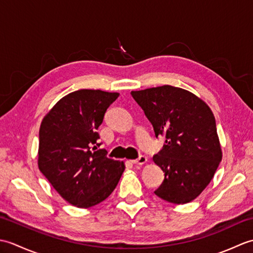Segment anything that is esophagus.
Here are the masks:
<instances>
[{
	"label": "esophagus",
	"instance_id": "obj_1",
	"mask_svg": "<svg viewBox=\"0 0 253 253\" xmlns=\"http://www.w3.org/2000/svg\"><path fill=\"white\" fill-rule=\"evenodd\" d=\"M147 161H148V159L144 157V155H141V157H139L137 160H132L131 163L133 165H143L147 163Z\"/></svg>",
	"mask_w": 253,
	"mask_h": 253
}]
</instances>
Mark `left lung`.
<instances>
[{
	"label": "left lung",
	"mask_w": 253,
	"mask_h": 253,
	"mask_svg": "<svg viewBox=\"0 0 253 253\" xmlns=\"http://www.w3.org/2000/svg\"><path fill=\"white\" fill-rule=\"evenodd\" d=\"M131 95L152 124L155 137H165L162 150L153 157L164 171L154 193L174 204L195 200L222 161L211 109L196 94L169 84L131 91Z\"/></svg>",
	"instance_id": "8db88e82"
}]
</instances>
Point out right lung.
Returning <instances> with one entry per match:
<instances>
[{
	"mask_svg": "<svg viewBox=\"0 0 253 253\" xmlns=\"http://www.w3.org/2000/svg\"><path fill=\"white\" fill-rule=\"evenodd\" d=\"M120 93L82 89L64 96L42 120L38 166L53 188L73 206L87 209L104 201L125 169L106 158L96 132Z\"/></svg>",
	"mask_w": 253,
	"mask_h": 253,
	"instance_id": "add662e5",
	"label": "right lung"
}]
</instances>
